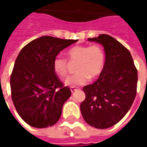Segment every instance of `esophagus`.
Wrapping results in <instances>:
<instances>
[{"mask_svg": "<svg viewBox=\"0 0 147 147\" xmlns=\"http://www.w3.org/2000/svg\"><path fill=\"white\" fill-rule=\"evenodd\" d=\"M77 88L76 87H71V93H73L74 91H76V90H77Z\"/></svg>", "mask_w": 147, "mask_h": 147, "instance_id": "obj_1", "label": "esophagus"}]
</instances>
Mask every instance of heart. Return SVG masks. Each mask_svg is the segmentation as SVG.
Here are the masks:
<instances>
[{
    "label": "heart",
    "instance_id": "1",
    "mask_svg": "<svg viewBox=\"0 0 147 147\" xmlns=\"http://www.w3.org/2000/svg\"><path fill=\"white\" fill-rule=\"evenodd\" d=\"M70 61H78L77 72L64 80L65 85L71 87L82 86L89 82L90 78H96L102 74L105 62V53L98 45H77L67 52ZM53 68L57 76H65L67 72V61L61 55L56 56L53 61Z\"/></svg>",
    "mask_w": 147,
    "mask_h": 147
}]
</instances>
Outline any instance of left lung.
<instances>
[{"label":"left lung","instance_id":"left-lung-1","mask_svg":"<svg viewBox=\"0 0 147 147\" xmlns=\"http://www.w3.org/2000/svg\"><path fill=\"white\" fill-rule=\"evenodd\" d=\"M102 45L105 53L104 69L98 79L83 88L86 98L80 105L84 120L105 129L123 118L136 95L138 72L129 50L108 34L88 38Z\"/></svg>","mask_w":147,"mask_h":147}]
</instances>
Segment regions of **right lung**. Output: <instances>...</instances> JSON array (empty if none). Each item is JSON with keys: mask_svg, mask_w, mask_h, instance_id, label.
Wrapping results in <instances>:
<instances>
[{"mask_svg": "<svg viewBox=\"0 0 147 147\" xmlns=\"http://www.w3.org/2000/svg\"><path fill=\"white\" fill-rule=\"evenodd\" d=\"M78 40L42 36L22 49L10 78L12 102L23 120L38 128L57 122L64 102L70 98L53 68L56 56Z\"/></svg>", "mask_w": 147, "mask_h": 147, "instance_id": "1", "label": "right lung"}]
</instances>
